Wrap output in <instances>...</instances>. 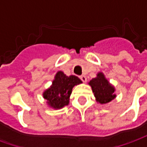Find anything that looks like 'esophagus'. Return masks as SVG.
Here are the masks:
<instances>
[{"label": "esophagus", "instance_id": "esophagus-1", "mask_svg": "<svg viewBox=\"0 0 147 147\" xmlns=\"http://www.w3.org/2000/svg\"><path fill=\"white\" fill-rule=\"evenodd\" d=\"M80 80L83 81V83H86V77L85 76H80Z\"/></svg>", "mask_w": 147, "mask_h": 147}]
</instances>
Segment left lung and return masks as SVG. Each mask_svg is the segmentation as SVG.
Masks as SVG:
<instances>
[{
	"label": "left lung",
	"instance_id": "left-lung-1",
	"mask_svg": "<svg viewBox=\"0 0 147 147\" xmlns=\"http://www.w3.org/2000/svg\"><path fill=\"white\" fill-rule=\"evenodd\" d=\"M89 85L92 88L96 101L100 104H106L116 98L114 86L106 80L102 72L97 74V77L90 81Z\"/></svg>",
	"mask_w": 147,
	"mask_h": 147
}]
</instances>
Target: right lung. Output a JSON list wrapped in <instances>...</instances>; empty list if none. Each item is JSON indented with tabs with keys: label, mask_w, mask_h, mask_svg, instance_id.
I'll return each instance as SVG.
<instances>
[{
	"label": "right lung",
	"mask_w": 147,
	"mask_h": 147,
	"mask_svg": "<svg viewBox=\"0 0 147 147\" xmlns=\"http://www.w3.org/2000/svg\"><path fill=\"white\" fill-rule=\"evenodd\" d=\"M80 83L82 81L76 76H67L63 71H59L55 76L52 86L43 93V98L47 101L49 107L55 109L63 108L69 103L72 88Z\"/></svg>",
	"instance_id": "1"
}]
</instances>
